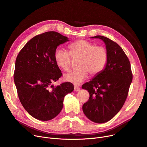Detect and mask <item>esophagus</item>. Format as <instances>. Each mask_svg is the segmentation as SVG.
I'll use <instances>...</instances> for the list:
<instances>
[{
    "mask_svg": "<svg viewBox=\"0 0 147 147\" xmlns=\"http://www.w3.org/2000/svg\"><path fill=\"white\" fill-rule=\"evenodd\" d=\"M74 92H78V91L80 90V88H79L78 86H76V85H75V86H74Z\"/></svg>",
    "mask_w": 147,
    "mask_h": 147,
    "instance_id": "1",
    "label": "esophagus"
}]
</instances>
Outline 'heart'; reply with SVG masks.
I'll return each mask as SVG.
<instances>
[{
  "label": "heart",
  "mask_w": 147,
  "mask_h": 147,
  "mask_svg": "<svg viewBox=\"0 0 147 147\" xmlns=\"http://www.w3.org/2000/svg\"><path fill=\"white\" fill-rule=\"evenodd\" d=\"M69 52L63 49H57L54 58L57 65L67 71L71 65V56L80 57L78 68L69 71L64 75V79L69 82L79 84L85 80L88 73L95 76L104 68L108 58L105 48L87 40H79L69 46Z\"/></svg>",
  "instance_id": "1"
}]
</instances>
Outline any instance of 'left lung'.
<instances>
[{
	"mask_svg": "<svg viewBox=\"0 0 147 147\" xmlns=\"http://www.w3.org/2000/svg\"><path fill=\"white\" fill-rule=\"evenodd\" d=\"M90 38H99L105 43L108 58L102 70L82 85L90 95L82 109L90 120L103 123L112 119L124 105L132 73L127 57L117 43L102 36Z\"/></svg>",
	"mask_w": 147,
	"mask_h": 147,
	"instance_id": "1",
	"label": "left lung"
}]
</instances>
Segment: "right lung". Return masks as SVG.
<instances>
[{
  "mask_svg": "<svg viewBox=\"0 0 147 147\" xmlns=\"http://www.w3.org/2000/svg\"><path fill=\"white\" fill-rule=\"evenodd\" d=\"M68 39L55 32L37 35L17 57L13 79L18 95L25 110L36 119L48 121L55 117L63 109L65 96L74 90L69 82L52 84L62 76L55 51Z\"/></svg>",
  "mask_w": 147,
  "mask_h": 147,
  "instance_id": "1",
  "label": "right lung"
}]
</instances>
